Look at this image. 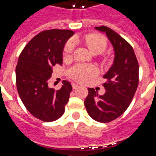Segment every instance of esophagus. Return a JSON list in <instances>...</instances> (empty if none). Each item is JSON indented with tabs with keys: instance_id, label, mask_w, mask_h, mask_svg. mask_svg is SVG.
<instances>
[{
	"instance_id": "obj_1",
	"label": "esophagus",
	"mask_w": 156,
	"mask_h": 156,
	"mask_svg": "<svg viewBox=\"0 0 156 156\" xmlns=\"http://www.w3.org/2000/svg\"><path fill=\"white\" fill-rule=\"evenodd\" d=\"M72 86H73V89H77V88L79 87V86L77 84H76V83H73Z\"/></svg>"
}]
</instances>
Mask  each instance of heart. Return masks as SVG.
Instances as JSON below:
<instances>
[{"label":"heart","mask_w":156,"mask_h":156,"mask_svg":"<svg viewBox=\"0 0 156 156\" xmlns=\"http://www.w3.org/2000/svg\"><path fill=\"white\" fill-rule=\"evenodd\" d=\"M82 41L87 46L93 54H101L105 51L107 48V41L104 36L98 34H90L84 36ZM73 51V44L72 41H68L65 45L64 54L69 56ZM108 57H104L102 62L104 63L109 62ZM98 74V69L96 66L89 64H77L68 70V75L72 79L79 83L88 82L90 80L94 78Z\"/></svg>","instance_id":"heart-1"}]
</instances>
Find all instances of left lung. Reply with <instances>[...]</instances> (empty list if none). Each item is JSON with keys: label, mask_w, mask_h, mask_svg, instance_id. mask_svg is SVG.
Here are the masks:
<instances>
[{"label": "left lung", "mask_w": 156, "mask_h": 156, "mask_svg": "<svg viewBox=\"0 0 156 156\" xmlns=\"http://www.w3.org/2000/svg\"><path fill=\"white\" fill-rule=\"evenodd\" d=\"M95 29L105 32L113 45V66L104 78L105 93L98 95L94 88H88L84 101L87 112L92 119L100 122H109L120 116L129 107L139 83V65L134 51L129 43L113 30L105 26Z\"/></svg>", "instance_id": "1"}]
</instances>
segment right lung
<instances>
[{
	"label": "right lung",
	"instance_id": "obj_1",
	"mask_svg": "<svg viewBox=\"0 0 156 156\" xmlns=\"http://www.w3.org/2000/svg\"><path fill=\"white\" fill-rule=\"evenodd\" d=\"M69 30L42 31L26 45L16 69V87L23 105L34 117L44 122L59 119L68 103L72 85L63 80L61 89L48 87L52 66L62 64V51L73 34Z\"/></svg>",
	"mask_w": 156,
	"mask_h": 156
}]
</instances>
